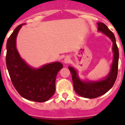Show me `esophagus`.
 Instances as JSON below:
<instances>
[{"mask_svg": "<svg viewBox=\"0 0 125 125\" xmlns=\"http://www.w3.org/2000/svg\"><path fill=\"white\" fill-rule=\"evenodd\" d=\"M70 61H71L70 57H69V56H66L64 58V63H66V64L69 63V62H70Z\"/></svg>", "mask_w": 125, "mask_h": 125, "instance_id": "esophagus-1", "label": "esophagus"}]
</instances>
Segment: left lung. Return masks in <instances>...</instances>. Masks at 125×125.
Instances as JSON below:
<instances>
[{
	"label": "left lung",
	"instance_id": "1",
	"mask_svg": "<svg viewBox=\"0 0 125 125\" xmlns=\"http://www.w3.org/2000/svg\"><path fill=\"white\" fill-rule=\"evenodd\" d=\"M98 30L111 39L113 42V60L110 73L105 78L99 81L81 80L78 76V71L71 66L68 68L72 74L73 86L76 93L81 96L86 98H95L108 92L114 85L118 75L119 51L116 43V39L113 33L102 22H98Z\"/></svg>",
	"mask_w": 125,
	"mask_h": 125
}]
</instances>
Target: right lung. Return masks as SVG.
<instances>
[{"mask_svg": "<svg viewBox=\"0 0 125 125\" xmlns=\"http://www.w3.org/2000/svg\"><path fill=\"white\" fill-rule=\"evenodd\" d=\"M24 24L15 29L7 42V68L14 88L20 95L31 101L45 102L54 94L56 76L63 66L60 62H54L40 68H34L22 59L16 47V38Z\"/></svg>", "mask_w": 125, "mask_h": 125, "instance_id": "add662e5", "label": "right lung"}]
</instances>
